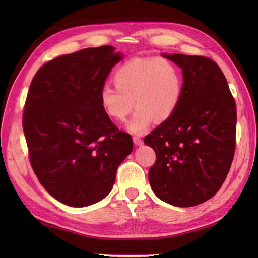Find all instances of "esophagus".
Wrapping results in <instances>:
<instances>
[{
    "label": "esophagus",
    "mask_w": 258,
    "mask_h": 258,
    "mask_svg": "<svg viewBox=\"0 0 258 258\" xmlns=\"http://www.w3.org/2000/svg\"><path fill=\"white\" fill-rule=\"evenodd\" d=\"M133 142L135 146H142L143 145V140L140 137H133Z\"/></svg>",
    "instance_id": "34e87169"
}]
</instances>
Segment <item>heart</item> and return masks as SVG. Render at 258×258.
Returning a JSON list of instances; mask_svg holds the SVG:
<instances>
[{
  "mask_svg": "<svg viewBox=\"0 0 258 258\" xmlns=\"http://www.w3.org/2000/svg\"><path fill=\"white\" fill-rule=\"evenodd\" d=\"M116 87L104 85L100 90L103 111L117 121L127 123L132 133L142 134L156 120L164 123L177 111L183 98V75L175 63L163 58H133L113 74Z\"/></svg>",
  "mask_w": 258,
  "mask_h": 258,
  "instance_id": "b5f03b06",
  "label": "heart"
}]
</instances>
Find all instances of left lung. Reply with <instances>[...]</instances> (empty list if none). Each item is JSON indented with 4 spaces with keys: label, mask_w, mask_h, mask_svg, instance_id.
<instances>
[{
    "label": "left lung",
    "mask_w": 258,
    "mask_h": 258,
    "mask_svg": "<svg viewBox=\"0 0 258 258\" xmlns=\"http://www.w3.org/2000/svg\"><path fill=\"white\" fill-rule=\"evenodd\" d=\"M182 69L177 111L145 138L156 152L152 191L176 207L211 199L225 181L235 149L237 107L218 64L200 55L163 54Z\"/></svg>",
    "instance_id": "left-lung-1"
}]
</instances>
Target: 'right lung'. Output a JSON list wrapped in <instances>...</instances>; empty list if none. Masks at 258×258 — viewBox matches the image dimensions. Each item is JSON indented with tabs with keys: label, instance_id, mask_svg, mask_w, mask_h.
I'll return each mask as SVG.
<instances>
[{
	"label": "right lung",
	"instance_id": "obj_1",
	"mask_svg": "<svg viewBox=\"0 0 258 258\" xmlns=\"http://www.w3.org/2000/svg\"><path fill=\"white\" fill-rule=\"evenodd\" d=\"M121 59L113 46L83 49L44 63L30 83L23 115L30 165L44 189L68 206L106 197L132 152V137L100 103V90Z\"/></svg>",
	"mask_w": 258,
	"mask_h": 258
}]
</instances>
